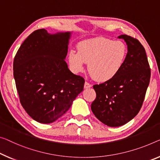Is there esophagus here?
Listing matches in <instances>:
<instances>
[{"label":"esophagus","instance_id":"34e87169","mask_svg":"<svg viewBox=\"0 0 160 160\" xmlns=\"http://www.w3.org/2000/svg\"><path fill=\"white\" fill-rule=\"evenodd\" d=\"M92 87V85L90 84L89 83H88V82L84 83V88H91Z\"/></svg>","mask_w":160,"mask_h":160}]
</instances>
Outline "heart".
<instances>
[{
  "label": "heart",
  "mask_w": 160,
  "mask_h": 160,
  "mask_svg": "<svg viewBox=\"0 0 160 160\" xmlns=\"http://www.w3.org/2000/svg\"><path fill=\"white\" fill-rule=\"evenodd\" d=\"M127 53L128 49L124 42L101 37L80 42L78 51H69L68 60L73 72H82L86 63H88V70L92 78L107 82L119 74Z\"/></svg>",
  "instance_id": "1"
}]
</instances>
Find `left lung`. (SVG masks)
Segmentation results:
<instances>
[{
  "mask_svg": "<svg viewBox=\"0 0 160 160\" xmlns=\"http://www.w3.org/2000/svg\"><path fill=\"white\" fill-rule=\"evenodd\" d=\"M118 38L127 45L126 61L116 77L93 87L97 97L91 106L95 117L112 127L127 124L138 114L151 76L145 49L139 41L127 35Z\"/></svg>",
  "mask_w": 160,
  "mask_h": 160,
  "instance_id": "obj_1",
  "label": "left lung"
}]
</instances>
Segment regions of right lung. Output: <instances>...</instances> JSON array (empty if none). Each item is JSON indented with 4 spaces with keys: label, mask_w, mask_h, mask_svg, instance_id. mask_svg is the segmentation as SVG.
Listing matches in <instances>:
<instances>
[{
    "label": "right lung",
    "mask_w": 160,
    "mask_h": 160,
    "mask_svg": "<svg viewBox=\"0 0 160 160\" xmlns=\"http://www.w3.org/2000/svg\"><path fill=\"white\" fill-rule=\"evenodd\" d=\"M72 32L49 33L38 29L28 36L13 61V77L21 104L32 119L52 123L69 109L83 89V78L65 61Z\"/></svg>",
    "instance_id": "1"
}]
</instances>
